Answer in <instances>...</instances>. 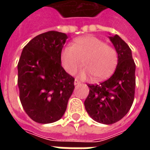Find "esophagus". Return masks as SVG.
Segmentation results:
<instances>
[{"mask_svg": "<svg viewBox=\"0 0 150 150\" xmlns=\"http://www.w3.org/2000/svg\"><path fill=\"white\" fill-rule=\"evenodd\" d=\"M74 83H75V85L79 84V83H80V81H79V79H75V82H74Z\"/></svg>", "mask_w": 150, "mask_h": 150, "instance_id": "esophagus-1", "label": "esophagus"}]
</instances>
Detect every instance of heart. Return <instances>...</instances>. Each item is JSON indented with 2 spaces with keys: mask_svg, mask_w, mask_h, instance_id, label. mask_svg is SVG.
Here are the masks:
<instances>
[{
  "mask_svg": "<svg viewBox=\"0 0 150 150\" xmlns=\"http://www.w3.org/2000/svg\"><path fill=\"white\" fill-rule=\"evenodd\" d=\"M85 67L80 73L82 77L94 75L97 79L108 78L116 67L117 52L112 46L95 36H84L75 39L71 45L65 46L60 54L62 68L69 75H74L81 66Z\"/></svg>",
  "mask_w": 150,
  "mask_h": 150,
  "instance_id": "1",
  "label": "heart"
}]
</instances>
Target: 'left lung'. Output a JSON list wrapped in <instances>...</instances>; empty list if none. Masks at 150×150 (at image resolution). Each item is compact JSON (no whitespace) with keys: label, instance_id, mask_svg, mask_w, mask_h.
<instances>
[{"label":"left lung","instance_id":"left-lung-1","mask_svg":"<svg viewBox=\"0 0 150 150\" xmlns=\"http://www.w3.org/2000/svg\"><path fill=\"white\" fill-rule=\"evenodd\" d=\"M118 54L113 75L100 84H88L89 94L84 101L86 111L92 119L112 125L128 113L134 100L136 65L128 44L116 34L109 37Z\"/></svg>","mask_w":150,"mask_h":150}]
</instances>
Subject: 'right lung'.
<instances>
[{"label": "right lung", "mask_w": 150, "mask_h": 150, "mask_svg": "<svg viewBox=\"0 0 150 150\" xmlns=\"http://www.w3.org/2000/svg\"><path fill=\"white\" fill-rule=\"evenodd\" d=\"M67 35L48 31L30 40L18 64L19 97L25 112L40 124L63 116L74 91L75 79L65 71L60 54Z\"/></svg>", "instance_id": "obj_1"}]
</instances>
